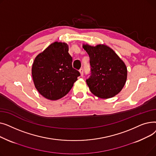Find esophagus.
I'll use <instances>...</instances> for the list:
<instances>
[{"label": "esophagus", "mask_w": 156, "mask_h": 156, "mask_svg": "<svg viewBox=\"0 0 156 156\" xmlns=\"http://www.w3.org/2000/svg\"><path fill=\"white\" fill-rule=\"evenodd\" d=\"M80 74H81V76H83V68H81L80 70H79Z\"/></svg>", "instance_id": "1"}]
</instances>
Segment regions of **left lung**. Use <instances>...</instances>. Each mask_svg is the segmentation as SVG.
<instances>
[{
    "mask_svg": "<svg viewBox=\"0 0 156 156\" xmlns=\"http://www.w3.org/2000/svg\"><path fill=\"white\" fill-rule=\"evenodd\" d=\"M90 57V73L87 83L91 92L102 99L117 95L123 88L127 78L126 65L110 47L83 45Z\"/></svg>",
    "mask_w": 156,
    "mask_h": 156,
    "instance_id": "left-lung-1",
    "label": "left lung"
}]
</instances>
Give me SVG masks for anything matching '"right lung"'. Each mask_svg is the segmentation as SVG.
Here are the masks:
<instances>
[{
    "instance_id": "obj_1",
    "label": "right lung",
    "mask_w": 156,
    "mask_h": 156,
    "mask_svg": "<svg viewBox=\"0 0 156 156\" xmlns=\"http://www.w3.org/2000/svg\"><path fill=\"white\" fill-rule=\"evenodd\" d=\"M67 44L54 42L38 54L32 66V77L38 92L47 99L66 95L80 73L72 66Z\"/></svg>"
}]
</instances>
